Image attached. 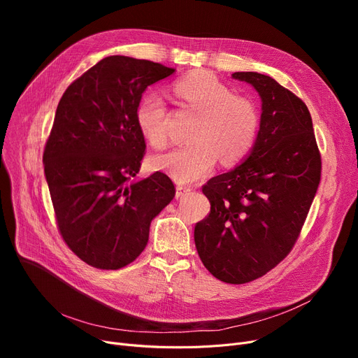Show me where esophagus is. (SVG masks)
I'll list each match as a JSON object with an SVG mask.
<instances>
[{
    "label": "esophagus",
    "instance_id": "34e87169",
    "mask_svg": "<svg viewBox=\"0 0 358 358\" xmlns=\"http://www.w3.org/2000/svg\"><path fill=\"white\" fill-rule=\"evenodd\" d=\"M192 190L189 189V187H184V185H177V189H176V197L177 199H181L184 194H187V193H190Z\"/></svg>",
    "mask_w": 358,
    "mask_h": 358
}]
</instances>
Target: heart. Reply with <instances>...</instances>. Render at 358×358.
Masks as SVG:
<instances>
[{"instance_id": "b5f03b06", "label": "heart", "mask_w": 358, "mask_h": 358, "mask_svg": "<svg viewBox=\"0 0 358 358\" xmlns=\"http://www.w3.org/2000/svg\"><path fill=\"white\" fill-rule=\"evenodd\" d=\"M173 91L187 106L199 113L190 134V145L155 155L150 164L180 184L208 177L220 158L231 165L245 157L258 134V113L252 101L232 91L213 75L192 73L174 83ZM136 124L154 148L166 145L168 110L159 94L150 92L136 107Z\"/></svg>"}]
</instances>
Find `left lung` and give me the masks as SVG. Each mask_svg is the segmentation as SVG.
<instances>
[{
  "label": "left lung",
  "instance_id": "8db88e82",
  "mask_svg": "<svg viewBox=\"0 0 358 358\" xmlns=\"http://www.w3.org/2000/svg\"><path fill=\"white\" fill-rule=\"evenodd\" d=\"M261 99L247 159L203 185L210 213L194 228L204 267L229 285L267 274L292 251L321 181V154L306 104L275 80L235 72Z\"/></svg>",
  "mask_w": 358,
  "mask_h": 358
}]
</instances>
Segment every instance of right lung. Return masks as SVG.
<instances>
[{
  "label": "right lung",
  "instance_id": "right-lung-1",
  "mask_svg": "<svg viewBox=\"0 0 358 358\" xmlns=\"http://www.w3.org/2000/svg\"><path fill=\"white\" fill-rule=\"evenodd\" d=\"M176 69L107 56L64 92L43 164L56 224L88 266L119 270L145 250L152 219L176 196L164 173L135 181L145 155L136 124L143 91Z\"/></svg>",
  "mask_w": 358,
  "mask_h": 358
}]
</instances>
